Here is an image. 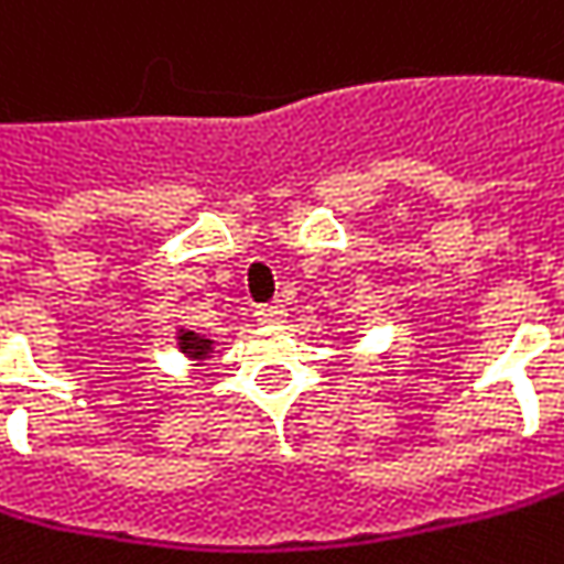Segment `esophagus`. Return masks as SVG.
Returning <instances> with one entry per match:
<instances>
[{
  "label": "esophagus",
  "mask_w": 564,
  "mask_h": 564,
  "mask_svg": "<svg viewBox=\"0 0 564 564\" xmlns=\"http://www.w3.org/2000/svg\"><path fill=\"white\" fill-rule=\"evenodd\" d=\"M258 322H264V325H281L283 318H286V306L283 303H271V306H258Z\"/></svg>",
  "instance_id": "34e87169"
}]
</instances>
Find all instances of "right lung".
I'll use <instances>...</instances> for the list:
<instances>
[{"mask_svg": "<svg viewBox=\"0 0 564 564\" xmlns=\"http://www.w3.org/2000/svg\"><path fill=\"white\" fill-rule=\"evenodd\" d=\"M175 345H178V350L191 360V367H200L204 360H210L216 354L214 338H210V335H200V332H194V328H187V325H178V328H175Z\"/></svg>", "mask_w": 564, "mask_h": 564, "instance_id": "right-lung-1", "label": "right lung"}]
</instances>
